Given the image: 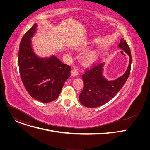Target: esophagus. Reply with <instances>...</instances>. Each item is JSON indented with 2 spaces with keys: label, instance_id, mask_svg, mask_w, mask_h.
I'll use <instances>...</instances> for the list:
<instances>
[{
  "label": "esophagus",
  "instance_id": "34e87169",
  "mask_svg": "<svg viewBox=\"0 0 150 150\" xmlns=\"http://www.w3.org/2000/svg\"><path fill=\"white\" fill-rule=\"evenodd\" d=\"M71 74V75H72V76H77V75H78V72L77 69H73L72 70Z\"/></svg>",
  "mask_w": 150,
  "mask_h": 150
}]
</instances>
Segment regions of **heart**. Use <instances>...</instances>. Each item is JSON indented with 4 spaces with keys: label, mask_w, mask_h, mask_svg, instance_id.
I'll return each mask as SVG.
<instances>
[{
    "label": "heart",
    "mask_w": 150,
    "mask_h": 150,
    "mask_svg": "<svg viewBox=\"0 0 150 150\" xmlns=\"http://www.w3.org/2000/svg\"><path fill=\"white\" fill-rule=\"evenodd\" d=\"M97 57V54L94 51L90 52L83 56L82 63L86 67L91 66L96 62Z\"/></svg>",
    "instance_id": "obj_1"
}]
</instances>
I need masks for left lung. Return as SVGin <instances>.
Masks as SVG:
<instances>
[{
	"label": "left lung",
	"mask_w": 150,
	"mask_h": 150,
	"mask_svg": "<svg viewBox=\"0 0 150 150\" xmlns=\"http://www.w3.org/2000/svg\"><path fill=\"white\" fill-rule=\"evenodd\" d=\"M118 47L129 57V65L121 76L113 80H108L103 75L105 63H98L82 75L83 88L79 94V101L87 108H95L111 100L120 90L129 76L132 57L130 49L126 40L122 38Z\"/></svg>",
	"instance_id": "obj_1"
}]
</instances>
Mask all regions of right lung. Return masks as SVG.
Returning a JSON list of instances; mask_svg holds the SVG:
<instances>
[{
  "label": "right lung",
  "mask_w": 150,
  "mask_h": 150,
  "mask_svg": "<svg viewBox=\"0 0 150 150\" xmlns=\"http://www.w3.org/2000/svg\"><path fill=\"white\" fill-rule=\"evenodd\" d=\"M37 27V24H34L21 41L19 69L21 81L30 96L47 103L59 97L64 83L71 76V67L54 55L41 57L36 54L31 39Z\"/></svg>",
  "instance_id": "add662e5"
}]
</instances>
